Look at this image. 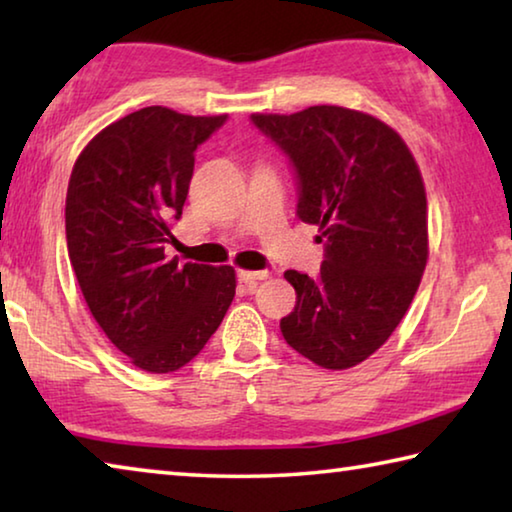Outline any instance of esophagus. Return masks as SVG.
Segmentation results:
<instances>
[{"instance_id":"1","label":"esophagus","mask_w":512,"mask_h":512,"mask_svg":"<svg viewBox=\"0 0 512 512\" xmlns=\"http://www.w3.org/2000/svg\"><path fill=\"white\" fill-rule=\"evenodd\" d=\"M237 275H239V280L246 282V284H257L259 280H266V277H268L266 271H244V268H241Z\"/></svg>"}]
</instances>
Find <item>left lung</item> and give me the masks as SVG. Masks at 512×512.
Returning <instances> with one entry per match:
<instances>
[{"mask_svg":"<svg viewBox=\"0 0 512 512\" xmlns=\"http://www.w3.org/2000/svg\"><path fill=\"white\" fill-rule=\"evenodd\" d=\"M250 119L289 153L298 216L327 241L316 277L284 273L298 298L280 320L282 336L316 366L348 370L388 341L420 287L429 259L420 167L395 128L361 110L311 106Z\"/></svg>","mask_w":512,"mask_h":512,"instance_id":"1","label":"left lung"}]
</instances>
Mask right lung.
I'll list each match as a JSON object with an SVG mask.
<instances>
[{"label": "right lung", "mask_w": 512, "mask_h": 512, "mask_svg": "<svg viewBox=\"0 0 512 512\" xmlns=\"http://www.w3.org/2000/svg\"><path fill=\"white\" fill-rule=\"evenodd\" d=\"M223 121L142 108L94 135L69 176L67 253L85 305L110 343L153 375L192 361L235 298L232 266L164 255L196 146Z\"/></svg>", "instance_id": "right-lung-1"}]
</instances>
